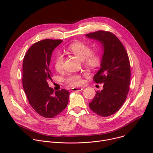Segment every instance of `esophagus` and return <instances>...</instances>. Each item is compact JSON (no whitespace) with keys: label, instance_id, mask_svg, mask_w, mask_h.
I'll list each match as a JSON object with an SVG mask.
<instances>
[{"label":"esophagus","instance_id":"obj_1","mask_svg":"<svg viewBox=\"0 0 153 153\" xmlns=\"http://www.w3.org/2000/svg\"><path fill=\"white\" fill-rule=\"evenodd\" d=\"M82 90H83V89L82 88H81V87H73V88H72V92H76V91H81Z\"/></svg>","mask_w":153,"mask_h":153}]
</instances>
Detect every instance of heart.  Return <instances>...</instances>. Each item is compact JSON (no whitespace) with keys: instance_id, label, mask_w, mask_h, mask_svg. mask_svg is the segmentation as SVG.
<instances>
[{"instance_id":"b5f03b06","label":"heart","mask_w":153,"mask_h":153,"mask_svg":"<svg viewBox=\"0 0 153 153\" xmlns=\"http://www.w3.org/2000/svg\"><path fill=\"white\" fill-rule=\"evenodd\" d=\"M68 50L75 56L82 60L85 65L89 68L98 66L100 63V58L97 53L91 51V46L83 42H75L68 46ZM64 62L63 56L58 53L56 56L54 61V67L56 71L62 69ZM66 82L69 86L77 87L82 84L83 81L81 76L78 74H70L66 79Z\"/></svg>"}]
</instances>
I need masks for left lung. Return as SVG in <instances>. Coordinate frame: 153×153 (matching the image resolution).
<instances>
[{
    "mask_svg": "<svg viewBox=\"0 0 153 153\" xmlns=\"http://www.w3.org/2000/svg\"><path fill=\"white\" fill-rule=\"evenodd\" d=\"M85 36L99 42L103 50L100 69L93 78L96 83H103V89L96 92L89 107L98 115L108 117L122 107L129 92V58L123 44L111 32L100 30Z\"/></svg>",
    "mask_w": 153,
    "mask_h": 153,
    "instance_id": "8db88e82",
    "label": "left lung"
}]
</instances>
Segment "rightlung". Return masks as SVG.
Here are the masks:
<instances>
[{
    "instance_id": "add662e5",
    "label": "right lung",
    "mask_w": 153,
    "mask_h": 153,
    "mask_svg": "<svg viewBox=\"0 0 153 153\" xmlns=\"http://www.w3.org/2000/svg\"><path fill=\"white\" fill-rule=\"evenodd\" d=\"M62 39H46L32 45L24 56L22 84L28 102L36 113L51 118L68 105L69 92L64 89L54 92L48 85L52 74L49 68L51 55Z\"/></svg>"
}]
</instances>
